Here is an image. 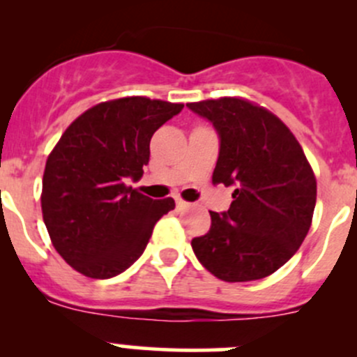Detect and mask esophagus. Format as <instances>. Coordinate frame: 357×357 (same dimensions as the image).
Segmentation results:
<instances>
[{
	"mask_svg": "<svg viewBox=\"0 0 357 357\" xmlns=\"http://www.w3.org/2000/svg\"><path fill=\"white\" fill-rule=\"evenodd\" d=\"M176 205H178V208H186L188 207V202H185L183 199H179V197H176Z\"/></svg>",
	"mask_w": 357,
	"mask_h": 357,
	"instance_id": "esophagus-1",
	"label": "esophagus"
}]
</instances>
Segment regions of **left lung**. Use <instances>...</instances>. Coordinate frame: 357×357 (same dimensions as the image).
Here are the masks:
<instances>
[{
  "label": "left lung",
  "instance_id": "obj_1",
  "mask_svg": "<svg viewBox=\"0 0 357 357\" xmlns=\"http://www.w3.org/2000/svg\"><path fill=\"white\" fill-rule=\"evenodd\" d=\"M212 122L219 157L212 183L235 186L226 212L192 240L197 259L225 282L273 275L298 250L311 228L316 178L291 131L269 110L243 98L186 103Z\"/></svg>",
  "mask_w": 357,
  "mask_h": 357
}]
</instances>
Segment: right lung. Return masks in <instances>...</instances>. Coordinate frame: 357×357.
<instances>
[{
    "instance_id": "1",
    "label": "right lung",
    "mask_w": 357,
    "mask_h": 357,
    "mask_svg": "<svg viewBox=\"0 0 357 357\" xmlns=\"http://www.w3.org/2000/svg\"><path fill=\"white\" fill-rule=\"evenodd\" d=\"M183 103L145 96L110 100L79 115L46 160L41 208L53 247L75 271L121 275L145 250L174 200L128 186L143 176L150 139Z\"/></svg>"
}]
</instances>
